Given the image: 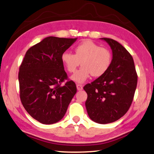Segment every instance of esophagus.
I'll return each instance as SVG.
<instances>
[{
	"mask_svg": "<svg viewBox=\"0 0 154 154\" xmlns=\"http://www.w3.org/2000/svg\"><path fill=\"white\" fill-rule=\"evenodd\" d=\"M76 87H77L78 91H82L83 89V86L82 85H79V84L76 85Z\"/></svg>",
	"mask_w": 154,
	"mask_h": 154,
	"instance_id": "1",
	"label": "esophagus"
}]
</instances>
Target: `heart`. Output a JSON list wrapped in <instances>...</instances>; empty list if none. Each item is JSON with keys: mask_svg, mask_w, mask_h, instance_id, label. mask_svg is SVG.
Here are the masks:
<instances>
[{"mask_svg": "<svg viewBox=\"0 0 154 154\" xmlns=\"http://www.w3.org/2000/svg\"><path fill=\"white\" fill-rule=\"evenodd\" d=\"M112 56L105 48L100 47L91 40H85L74 49V54L65 51L62 54L61 61L69 73L76 71L81 63V67L72 75L71 79L77 83H83L90 76L99 77L108 70L111 63Z\"/></svg>", "mask_w": 154, "mask_h": 154, "instance_id": "obj_1", "label": "heart"}]
</instances>
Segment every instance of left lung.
Instances as JSON below:
<instances>
[{"instance_id":"left-lung-1","label":"left lung","mask_w":154,"mask_h":154,"mask_svg":"<svg viewBox=\"0 0 154 154\" xmlns=\"http://www.w3.org/2000/svg\"><path fill=\"white\" fill-rule=\"evenodd\" d=\"M112 50L111 65L105 73L84 86L88 94L85 103L91 119L100 124L115 122L128 111L137 87V75L133 59L114 39L100 38Z\"/></svg>"}]
</instances>
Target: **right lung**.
I'll return each instance as SVG.
<instances>
[{"label":"right lung","mask_w":154,"mask_h":154,"mask_svg":"<svg viewBox=\"0 0 154 154\" xmlns=\"http://www.w3.org/2000/svg\"><path fill=\"white\" fill-rule=\"evenodd\" d=\"M77 38L48 37L26 52L19 68L20 98L25 109L41 123L58 122L76 93V86L67 79L62 54Z\"/></svg>","instance_id":"add662e5"}]
</instances>
